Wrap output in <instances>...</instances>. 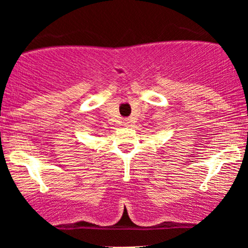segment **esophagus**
<instances>
[{"label": "esophagus", "instance_id": "1", "mask_svg": "<svg viewBox=\"0 0 248 248\" xmlns=\"http://www.w3.org/2000/svg\"><path fill=\"white\" fill-rule=\"evenodd\" d=\"M130 121L129 120H124V126H129Z\"/></svg>", "mask_w": 248, "mask_h": 248}]
</instances>
